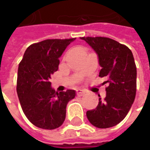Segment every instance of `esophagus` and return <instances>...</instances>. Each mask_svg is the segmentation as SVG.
Returning a JSON list of instances; mask_svg holds the SVG:
<instances>
[{
    "instance_id": "1",
    "label": "esophagus",
    "mask_w": 150,
    "mask_h": 150,
    "mask_svg": "<svg viewBox=\"0 0 150 150\" xmlns=\"http://www.w3.org/2000/svg\"><path fill=\"white\" fill-rule=\"evenodd\" d=\"M76 92H77V95L79 96H82L85 95V91H82L81 89H78V90L76 91Z\"/></svg>"
}]
</instances>
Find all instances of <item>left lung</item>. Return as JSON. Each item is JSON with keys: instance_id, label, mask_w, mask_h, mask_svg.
Segmentation results:
<instances>
[{"instance_id": "8db88e82", "label": "left lung", "mask_w": 150, "mask_h": 150, "mask_svg": "<svg viewBox=\"0 0 150 150\" xmlns=\"http://www.w3.org/2000/svg\"><path fill=\"white\" fill-rule=\"evenodd\" d=\"M98 55L100 77L108 83L106 96L99 95L96 109L88 110L86 116L94 126L110 128L125 119L136 95L137 70L133 53L126 45L106 37H81Z\"/></svg>"}]
</instances>
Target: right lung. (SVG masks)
I'll return each mask as SVG.
<instances>
[{"mask_svg":"<svg viewBox=\"0 0 150 150\" xmlns=\"http://www.w3.org/2000/svg\"><path fill=\"white\" fill-rule=\"evenodd\" d=\"M72 39L45 40L30 45L18 67L16 91L24 114L38 128L54 129L65 120L66 105L76 92H56L50 79L58 70L59 57Z\"/></svg>","mask_w":150,"mask_h":150,"instance_id":"1","label":"right lung"}]
</instances>
